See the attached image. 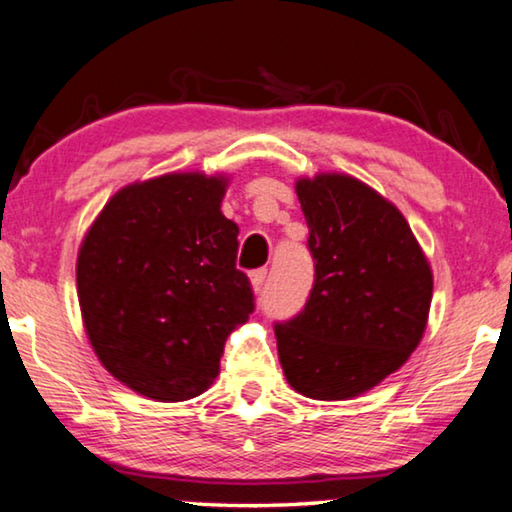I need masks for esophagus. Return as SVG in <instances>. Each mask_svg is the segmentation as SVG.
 Here are the masks:
<instances>
[{"label":"esophagus","mask_w":512,"mask_h":512,"mask_svg":"<svg viewBox=\"0 0 512 512\" xmlns=\"http://www.w3.org/2000/svg\"><path fill=\"white\" fill-rule=\"evenodd\" d=\"M266 273H269L266 269H257V271L250 273V282H253V289H255V292H262V289H264Z\"/></svg>","instance_id":"34e87169"}]
</instances>
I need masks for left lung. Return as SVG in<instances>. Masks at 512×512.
Returning <instances> with one entry per match:
<instances>
[{"label": "left lung", "instance_id": "left-lung-1", "mask_svg": "<svg viewBox=\"0 0 512 512\" xmlns=\"http://www.w3.org/2000/svg\"><path fill=\"white\" fill-rule=\"evenodd\" d=\"M315 282L305 308L276 324L289 386L312 400L356 398L423 338L432 271L402 213L347 174L296 181Z\"/></svg>", "mask_w": 512, "mask_h": 512}]
</instances>
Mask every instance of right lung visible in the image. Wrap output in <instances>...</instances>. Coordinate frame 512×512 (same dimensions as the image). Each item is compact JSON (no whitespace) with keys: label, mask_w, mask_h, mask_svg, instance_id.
<instances>
[{"label":"right lung","mask_w":512,"mask_h":512,"mask_svg":"<svg viewBox=\"0 0 512 512\" xmlns=\"http://www.w3.org/2000/svg\"><path fill=\"white\" fill-rule=\"evenodd\" d=\"M227 179L165 174L121 188L78 255V299L105 370L158 402L202 395L225 340L255 310L236 269L239 227L220 211Z\"/></svg>","instance_id":"right-lung-1"}]
</instances>
